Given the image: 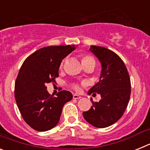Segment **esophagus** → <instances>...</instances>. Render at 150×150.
I'll return each instance as SVG.
<instances>
[{"label": "esophagus", "instance_id": "1", "mask_svg": "<svg viewBox=\"0 0 150 150\" xmlns=\"http://www.w3.org/2000/svg\"><path fill=\"white\" fill-rule=\"evenodd\" d=\"M73 98L74 99H80L81 98V96H79V95L74 94V95H73Z\"/></svg>", "mask_w": 150, "mask_h": 150}]
</instances>
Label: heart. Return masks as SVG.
<instances>
[{
  "label": "heart",
  "mask_w": 150,
  "mask_h": 150,
  "mask_svg": "<svg viewBox=\"0 0 150 150\" xmlns=\"http://www.w3.org/2000/svg\"><path fill=\"white\" fill-rule=\"evenodd\" d=\"M88 59H92L91 56H88V55H86V56L83 57V61L88 60ZM64 61H65V60H63L62 62V63H61V67H63L64 63ZM73 88H74V89L76 90V91H79V90H80V87H79V86H78V85H74V86H73Z\"/></svg>",
  "instance_id": "heart-1"
}]
</instances>
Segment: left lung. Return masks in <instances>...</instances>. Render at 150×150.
Listing matches in <instances>:
<instances>
[{
	"label": "left lung",
	"instance_id": "8db88e82",
	"mask_svg": "<svg viewBox=\"0 0 150 150\" xmlns=\"http://www.w3.org/2000/svg\"><path fill=\"white\" fill-rule=\"evenodd\" d=\"M90 51L100 61L102 70L100 80L88 95L100 94L101 99L98 102L91 99L92 106L83 115L93 126L106 128L122 116L131 95V80L125 63L114 52L96 46H91Z\"/></svg>",
	"mask_w": 150,
	"mask_h": 150
}]
</instances>
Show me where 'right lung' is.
Here are the masks:
<instances>
[{
	"label": "right lung",
	"mask_w": 150,
	"mask_h": 150,
	"mask_svg": "<svg viewBox=\"0 0 150 150\" xmlns=\"http://www.w3.org/2000/svg\"><path fill=\"white\" fill-rule=\"evenodd\" d=\"M75 46H50L29 55L22 64L15 83V98L23 120L33 129L46 132L60 120L64 105L73 98L68 91L56 97L49 94L46 83H55L61 62Z\"/></svg>",
	"instance_id": "add662e5"
}]
</instances>
